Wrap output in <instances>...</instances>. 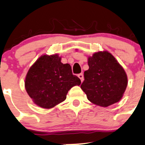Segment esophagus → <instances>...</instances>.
Instances as JSON below:
<instances>
[{"mask_svg":"<svg viewBox=\"0 0 145 145\" xmlns=\"http://www.w3.org/2000/svg\"><path fill=\"white\" fill-rule=\"evenodd\" d=\"M77 76H78L79 78L80 79V80H81L82 82H83V80H84V74H83V73H80V74H79Z\"/></svg>","mask_w":145,"mask_h":145,"instance_id":"esophagus-1","label":"esophagus"}]
</instances>
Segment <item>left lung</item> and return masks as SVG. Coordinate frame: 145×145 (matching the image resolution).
Segmentation results:
<instances>
[{
  "instance_id": "left-lung-1",
  "label": "left lung",
  "mask_w": 145,
  "mask_h": 145,
  "mask_svg": "<svg viewBox=\"0 0 145 145\" xmlns=\"http://www.w3.org/2000/svg\"><path fill=\"white\" fill-rule=\"evenodd\" d=\"M89 70L84 73L81 89L89 101L101 107L119 102L128 84L124 70L107 52L93 54L88 59Z\"/></svg>"
}]
</instances>
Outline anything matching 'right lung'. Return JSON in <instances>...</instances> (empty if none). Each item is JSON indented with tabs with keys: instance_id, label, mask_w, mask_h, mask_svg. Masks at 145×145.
Segmentation results:
<instances>
[{
	"instance_id": "add662e5",
	"label": "right lung",
	"mask_w": 145,
	"mask_h": 145,
	"mask_svg": "<svg viewBox=\"0 0 145 145\" xmlns=\"http://www.w3.org/2000/svg\"><path fill=\"white\" fill-rule=\"evenodd\" d=\"M80 84L71 65L63 64L57 54L43 55L30 68L25 87L37 105L50 109L65 101L68 91Z\"/></svg>"
}]
</instances>
